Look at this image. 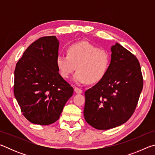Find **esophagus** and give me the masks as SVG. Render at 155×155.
Wrapping results in <instances>:
<instances>
[{"label":"esophagus","instance_id":"1","mask_svg":"<svg viewBox=\"0 0 155 155\" xmlns=\"http://www.w3.org/2000/svg\"><path fill=\"white\" fill-rule=\"evenodd\" d=\"M74 91L77 94H81L83 92V90H81V89H80V88H78V87H74Z\"/></svg>","mask_w":155,"mask_h":155}]
</instances>
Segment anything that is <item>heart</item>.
<instances>
[{
	"mask_svg": "<svg viewBox=\"0 0 155 155\" xmlns=\"http://www.w3.org/2000/svg\"><path fill=\"white\" fill-rule=\"evenodd\" d=\"M67 54H59L56 59L60 75L68 78L77 68L73 80L83 84L90 81L96 83L103 79L111 65L109 52L93 45L88 41L73 43L68 46Z\"/></svg>",
	"mask_w": 155,
	"mask_h": 155,
	"instance_id": "obj_1",
	"label": "heart"
}]
</instances>
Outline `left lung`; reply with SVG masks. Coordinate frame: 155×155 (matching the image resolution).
<instances>
[{
	"label": "left lung",
	"mask_w": 155,
	"mask_h": 155,
	"mask_svg": "<svg viewBox=\"0 0 155 155\" xmlns=\"http://www.w3.org/2000/svg\"><path fill=\"white\" fill-rule=\"evenodd\" d=\"M111 51L108 72L85 92V120L98 130L110 129L127 122L135 111L143 89L137 57L118 43Z\"/></svg>",
	"instance_id": "obj_1"
}]
</instances>
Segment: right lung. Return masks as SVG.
<instances>
[{
  "label": "right lung",
  "instance_id": "right-lung-1",
  "mask_svg": "<svg viewBox=\"0 0 155 155\" xmlns=\"http://www.w3.org/2000/svg\"><path fill=\"white\" fill-rule=\"evenodd\" d=\"M59 42L55 36L39 38L17 62L14 92L24 116L35 124L56 122L74 89L59 74L56 59Z\"/></svg>",
  "mask_w": 155,
  "mask_h": 155
}]
</instances>
